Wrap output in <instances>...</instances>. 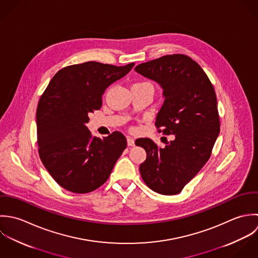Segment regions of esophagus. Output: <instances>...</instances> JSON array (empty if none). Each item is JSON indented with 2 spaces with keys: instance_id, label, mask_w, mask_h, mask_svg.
<instances>
[{
  "instance_id": "1",
  "label": "esophagus",
  "mask_w": 258,
  "mask_h": 258,
  "mask_svg": "<svg viewBox=\"0 0 258 258\" xmlns=\"http://www.w3.org/2000/svg\"><path fill=\"white\" fill-rule=\"evenodd\" d=\"M127 146L128 147H134L135 146V140L131 137H127Z\"/></svg>"
}]
</instances>
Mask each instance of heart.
I'll use <instances>...</instances> for the list:
<instances>
[{
    "label": "heart",
    "mask_w": 258,
    "mask_h": 258,
    "mask_svg": "<svg viewBox=\"0 0 258 258\" xmlns=\"http://www.w3.org/2000/svg\"><path fill=\"white\" fill-rule=\"evenodd\" d=\"M132 87H149L151 89H153V85L151 82L149 81H141V82H137L135 83Z\"/></svg>",
    "instance_id": "1"
}]
</instances>
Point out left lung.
<instances>
[{"label": "left lung", "mask_w": 258, "mask_h": 258, "mask_svg": "<svg viewBox=\"0 0 258 258\" xmlns=\"http://www.w3.org/2000/svg\"><path fill=\"white\" fill-rule=\"evenodd\" d=\"M135 70L163 89L155 124L158 132L174 136L163 149L151 139L136 141L147 152L140 165L142 177L157 194L177 195L207 162L219 135L215 91L202 67L182 53L160 56Z\"/></svg>", "instance_id": "1"}]
</instances>
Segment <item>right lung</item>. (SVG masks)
Instances as JSON below:
<instances>
[{
  "instance_id": "1",
  "label": "right lung",
  "mask_w": 258,
  "mask_h": 258,
  "mask_svg": "<svg viewBox=\"0 0 258 258\" xmlns=\"http://www.w3.org/2000/svg\"><path fill=\"white\" fill-rule=\"evenodd\" d=\"M135 66L87 61L62 68L52 77L37 107L40 158L52 178L74 194L96 190L107 180L126 148L119 132L94 137L89 114L102 107L104 90Z\"/></svg>"
}]
</instances>
